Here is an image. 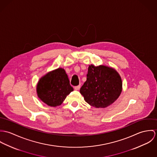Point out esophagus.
<instances>
[{"label":"esophagus","instance_id":"34e87169","mask_svg":"<svg viewBox=\"0 0 157 157\" xmlns=\"http://www.w3.org/2000/svg\"><path fill=\"white\" fill-rule=\"evenodd\" d=\"M74 88H75V90H79V88H80V86H75V87H74Z\"/></svg>","mask_w":157,"mask_h":157}]
</instances>
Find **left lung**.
Instances as JSON below:
<instances>
[{"instance_id": "obj_1", "label": "left lung", "mask_w": 157, "mask_h": 157, "mask_svg": "<svg viewBox=\"0 0 157 157\" xmlns=\"http://www.w3.org/2000/svg\"><path fill=\"white\" fill-rule=\"evenodd\" d=\"M122 89V79L116 70L105 66L91 65L80 93L88 104L105 108L119 98Z\"/></svg>"}]
</instances>
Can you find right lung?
<instances>
[{"instance_id":"right-lung-1","label":"right lung","mask_w":157,"mask_h":157,"mask_svg":"<svg viewBox=\"0 0 157 157\" xmlns=\"http://www.w3.org/2000/svg\"><path fill=\"white\" fill-rule=\"evenodd\" d=\"M39 98L51 106L60 105L66 96L73 91L67 75L59 68L48 73L39 81L36 87Z\"/></svg>"}]
</instances>
